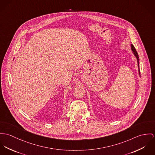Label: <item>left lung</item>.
<instances>
[{
	"instance_id": "1",
	"label": "left lung",
	"mask_w": 155,
	"mask_h": 155,
	"mask_svg": "<svg viewBox=\"0 0 155 155\" xmlns=\"http://www.w3.org/2000/svg\"><path fill=\"white\" fill-rule=\"evenodd\" d=\"M131 51L133 52V53L134 54V55L135 56L136 58L137 59V65H138V74L140 76V67H139V57H138V55L137 52L136 51L134 46L131 44Z\"/></svg>"
}]
</instances>
